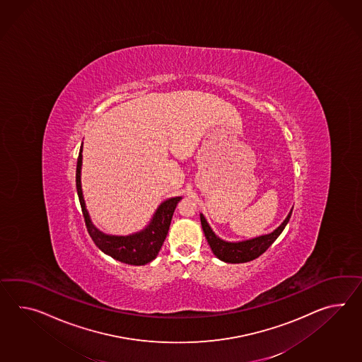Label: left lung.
Segmentation results:
<instances>
[{
  "mask_svg": "<svg viewBox=\"0 0 362 362\" xmlns=\"http://www.w3.org/2000/svg\"><path fill=\"white\" fill-rule=\"evenodd\" d=\"M291 212H293V208H291V212L288 213L286 218L282 221L281 225L279 228H276L272 233L259 235L255 238L239 240V242H228V240H223L220 237H217L212 228L209 226L208 221L205 220L203 213H200V221H202L205 238L208 240V245L212 248L213 254L225 263L237 264V263L251 262L262 254H264L274 240L279 238V235L281 234L282 230L285 229V226L288 225V222L291 220Z\"/></svg>",
  "mask_w": 362,
  "mask_h": 362,
  "instance_id": "1",
  "label": "left lung"
}]
</instances>
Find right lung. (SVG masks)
I'll list each match as a JSON object with an SVG mask.
<instances>
[{
	"mask_svg": "<svg viewBox=\"0 0 362 362\" xmlns=\"http://www.w3.org/2000/svg\"><path fill=\"white\" fill-rule=\"evenodd\" d=\"M81 168H82V145L77 159V171H76V185L77 194L80 199L81 208L86 222L88 234L99 250L116 260L131 265H145L154 260L158 255L159 250L163 245L168 235L170 223L177 204L180 202L182 196L170 197L160 203L156 213L153 214L148 226L137 233L129 235H110L97 229L91 222L90 214L86 209L83 200L82 187H81Z\"/></svg>",
	"mask_w": 362,
	"mask_h": 362,
	"instance_id": "right-lung-1",
	"label": "right lung"
}]
</instances>
